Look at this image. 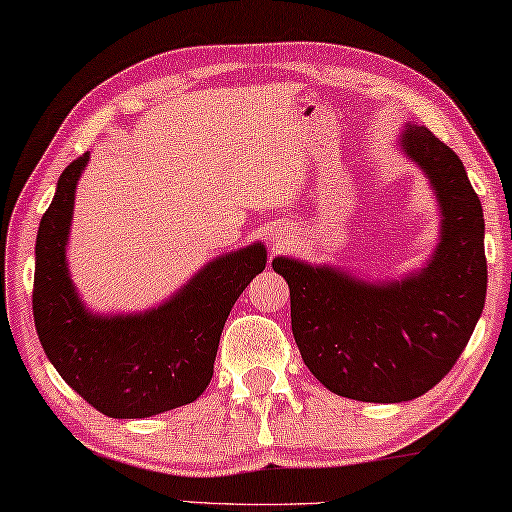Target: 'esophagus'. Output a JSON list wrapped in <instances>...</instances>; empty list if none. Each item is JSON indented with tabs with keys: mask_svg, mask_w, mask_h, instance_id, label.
<instances>
[{
	"mask_svg": "<svg viewBox=\"0 0 512 512\" xmlns=\"http://www.w3.org/2000/svg\"><path fill=\"white\" fill-rule=\"evenodd\" d=\"M285 241H287V236H282V234L273 236V243H276V246H280V243H285Z\"/></svg>",
	"mask_w": 512,
	"mask_h": 512,
	"instance_id": "obj_1",
	"label": "esophagus"
}]
</instances>
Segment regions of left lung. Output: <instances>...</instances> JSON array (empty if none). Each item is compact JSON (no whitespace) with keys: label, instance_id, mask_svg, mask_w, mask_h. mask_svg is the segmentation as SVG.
<instances>
[{"label":"left lung","instance_id":"8db88e82","mask_svg":"<svg viewBox=\"0 0 512 512\" xmlns=\"http://www.w3.org/2000/svg\"><path fill=\"white\" fill-rule=\"evenodd\" d=\"M398 147L430 181L441 216L421 269L365 280L340 266L273 259L289 285L303 363L331 393L361 402H407L437 386L467 347L487 292L483 207L462 160L411 121Z\"/></svg>","mask_w":512,"mask_h":512}]
</instances>
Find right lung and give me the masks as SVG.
I'll return each instance as SVG.
<instances>
[{
    "label": "right lung",
    "mask_w": 512,
    "mask_h": 512,
    "mask_svg": "<svg viewBox=\"0 0 512 512\" xmlns=\"http://www.w3.org/2000/svg\"><path fill=\"white\" fill-rule=\"evenodd\" d=\"M89 151L61 172L36 234L34 324L45 356L91 407L149 418L195 402L213 377L232 305L266 266L262 241L213 257L170 299L140 312L87 308L68 269L75 188Z\"/></svg>",
    "instance_id": "obj_1"
}]
</instances>
